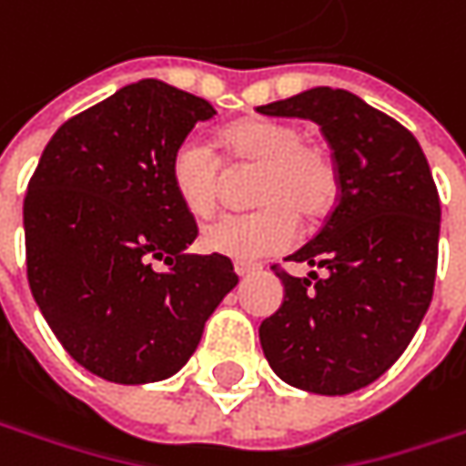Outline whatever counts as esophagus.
<instances>
[{
	"label": "esophagus",
	"mask_w": 466,
	"mask_h": 466,
	"mask_svg": "<svg viewBox=\"0 0 466 466\" xmlns=\"http://www.w3.org/2000/svg\"><path fill=\"white\" fill-rule=\"evenodd\" d=\"M259 269V264H251V261H236V275L238 278H248Z\"/></svg>",
	"instance_id": "esophagus-1"
}]
</instances>
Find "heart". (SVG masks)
Wrapping results in <instances>:
<instances>
[{
    "label": "heart",
    "instance_id": "heart-1",
    "mask_svg": "<svg viewBox=\"0 0 466 466\" xmlns=\"http://www.w3.org/2000/svg\"><path fill=\"white\" fill-rule=\"evenodd\" d=\"M303 129L279 118H246L223 132V150L236 168H259L254 212H225L205 225L202 248L218 257L257 261L290 248L298 218L329 215L339 197L331 155L303 139ZM170 184L191 215H209L225 187V160L209 142L187 137L170 155Z\"/></svg>",
    "mask_w": 466,
    "mask_h": 466
}]
</instances>
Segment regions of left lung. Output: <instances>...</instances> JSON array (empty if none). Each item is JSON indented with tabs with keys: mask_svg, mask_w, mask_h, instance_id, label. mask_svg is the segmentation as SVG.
Returning <instances> with one entry per match:
<instances>
[{
	"mask_svg": "<svg viewBox=\"0 0 466 466\" xmlns=\"http://www.w3.org/2000/svg\"><path fill=\"white\" fill-rule=\"evenodd\" d=\"M257 111L316 121L339 173L324 228L288 257L327 275L278 272L285 298L261 321L264 358L303 391H358L397 363L433 298L441 202L431 166L412 132L348 90L311 87Z\"/></svg>",
	"mask_w": 466,
	"mask_h": 466,
	"instance_id": "8db88e82",
	"label": "left lung"
}]
</instances>
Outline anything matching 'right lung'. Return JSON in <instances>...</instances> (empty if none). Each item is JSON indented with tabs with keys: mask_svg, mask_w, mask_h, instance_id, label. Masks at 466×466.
Returning a JSON list of instances; mask_svg holds the SVG:
<instances>
[{
	"mask_svg": "<svg viewBox=\"0 0 466 466\" xmlns=\"http://www.w3.org/2000/svg\"><path fill=\"white\" fill-rule=\"evenodd\" d=\"M215 114L160 80L127 85L64 121L27 184L30 293L62 348L106 381L181 370L238 285L228 257L187 254L197 223L170 184L176 145Z\"/></svg>",
	"mask_w": 466,
	"mask_h": 466,
	"instance_id": "obj_1",
	"label": "right lung"
}]
</instances>
